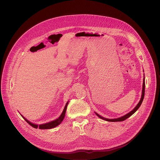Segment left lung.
<instances>
[{
  "instance_id": "1",
  "label": "left lung",
  "mask_w": 160,
  "mask_h": 160,
  "mask_svg": "<svg viewBox=\"0 0 160 160\" xmlns=\"http://www.w3.org/2000/svg\"><path fill=\"white\" fill-rule=\"evenodd\" d=\"M144 95H145V78L143 79V87H142V97H141V99L140 102H138V104L137 105V106L135 107L131 112H130L129 113H128V114L125 115L124 116L117 118H113V119H109V118H104L102 117H101V115H99V114H97V113H95V114L97 115V117H99V118H101V119H103L106 121H108V122H121V121H124L125 120H126L128 118H129V117H131L133 113H134L137 111V109L140 108V106H141L142 101L143 100V98H144Z\"/></svg>"
}]
</instances>
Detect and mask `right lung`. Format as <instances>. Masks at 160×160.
<instances>
[{"label": "right lung", "mask_w": 160, "mask_h": 160, "mask_svg": "<svg viewBox=\"0 0 160 160\" xmlns=\"http://www.w3.org/2000/svg\"><path fill=\"white\" fill-rule=\"evenodd\" d=\"M68 101L67 102L65 106V108L63 109V111L62 112V113H61V115H60V117L53 120V121H51L50 122H48V123H46V124H40V125H37V124H32V123L30 122L29 120H28L26 118H24L22 115V117L24 118V120H25L28 124L31 126L32 127L34 128H39L40 129H52V128H54L56 126H58V125H59L61 122H62L64 119V117H65V113H66V110H67V106H68Z\"/></svg>", "instance_id": "obj_1"}]
</instances>
